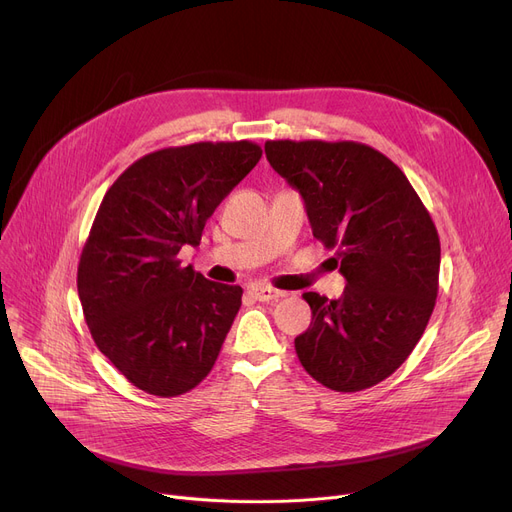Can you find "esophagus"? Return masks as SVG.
<instances>
[{
	"mask_svg": "<svg viewBox=\"0 0 512 512\" xmlns=\"http://www.w3.org/2000/svg\"><path fill=\"white\" fill-rule=\"evenodd\" d=\"M251 294L261 303H272V301H278L280 297H284L282 290H276V288H270V286H253Z\"/></svg>",
	"mask_w": 512,
	"mask_h": 512,
	"instance_id": "esophagus-1",
	"label": "esophagus"
}]
</instances>
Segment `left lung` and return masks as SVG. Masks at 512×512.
Returning <instances> with one entry per match:
<instances>
[{
  "mask_svg": "<svg viewBox=\"0 0 512 512\" xmlns=\"http://www.w3.org/2000/svg\"><path fill=\"white\" fill-rule=\"evenodd\" d=\"M270 166L297 188L313 236L346 278L340 299L305 292L311 326L294 348L336 392L384 382L409 359L436 307L440 236L402 170L355 141H267Z\"/></svg>",
  "mask_w": 512,
  "mask_h": 512,
  "instance_id": "8db88e82",
  "label": "left lung"
}]
</instances>
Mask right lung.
I'll use <instances>...</instances> for the list:
<instances>
[{
	"label": "right lung",
	"mask_w": 512,
	"mask_h": 512,
	"mask_svg": "<svg viewBox=\"0 0 512 512\" xmlns=\"http://www.w3.org/2000/svg\"><path fill=\"white\" fill-rule=\"evenodd\" d=\"M251 141L143 155L107 188L80 253L76 286L99 351L139 390L170 398L199 386L240 309L242 288L182 265L205 222L261 159Z\"/></svg>",
	"instance_id": "right-lung-1"
}]
</instances>
